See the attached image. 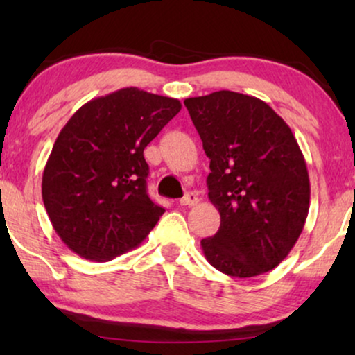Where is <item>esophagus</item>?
<instances>
[{
  "label": "esophagus",
  "instance_id": "esophagus-1",
  "mask_svg": "<svg viewBox=\"0 0 355 355\" xmlns=\"http://www.w3.org/2000/svg\"><path fill=\"white\" fill-rule=\"evenodd\" d=\"M197 202H198V197H197L196 192H189L182 198H179V205H182V207L197 205Z\"/></svg>",
  "mask_w": 355,
  "mask_h": 355
}]
</instances>
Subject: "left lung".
<instances>
[{"label": "left lung", "instance_id": "left-lung-1", "mask_svg": "<svg viewBox=\"0 0 355 355\" xmlns=\"http://www.w3.org/2000/svg\"><path fill=\"white\" fill-rule=\"evenodd\" d=\"M210 158L208 198L221 216L202 239L221 273L252 278L283 261L304 230L310 207L307 164L284 119L265 101L231 90L186 98Z\"/></svg>", "mask_w": 355, "mask_h": 355}]
</instances>
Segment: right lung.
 I'll return each instance as SVG.
<instances>
[{
  "mask_svg": "<svg viewBox=\"0 0 355 355\" xmlns=\"http://www.w3.org/2000/svg\"><path fill=\"white\" fill-rule=\"evenodd\" d=\"M181 101L116 90L80 106L43 169L42 197L56 234L82 259L113 260L137 247L164 213L147 193L144 150Z\"/></svg>",
  "mask_w": 355,
  "mask_h": 355,
  "instance_id": "obj_1",
  "label": "right lung"
}]
</instances>
